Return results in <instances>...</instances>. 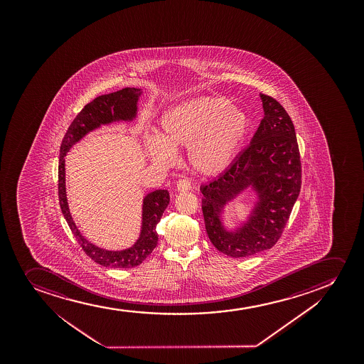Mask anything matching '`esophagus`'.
<instances>
[{"label":"esophagus","instance_id":"34e87169","mask_svg":"<svg viewBox=\"0 0 364 364\" xmlns=\"http://www.w3.org/2000/svg\"><path fill=\"white\" fill-rule=\"evenodd\" d=\"M176 188L178 192H187L191 189V182L187 178H181V180L177 181Z\"/></svg>","mask_w":364,"mask_h":364}]
</instances>
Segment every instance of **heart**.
I'll use <instances>...</instances> for the list:
<instances>
[{
  "label": "heart",
  "mask_w": 364,
  "mask_h": 364,
  "mask_svg": "<svg viewBox=\"0 0 364 364\" xmlns=\"http://www.w3.org/2000/svg\"><path fill=\"white\" fill-rule=\"evenodd\" d=\"M160 136L144 139L153 163H175L173 148L187 146L191 166L203 176L220 175L237 158L249 131V117L222 97H196L172 105L160 117Z\"/></svg>",
  "instance_id": "1"
}]
</instances>
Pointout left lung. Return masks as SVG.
Segmentation results:
<instances>
[{"label":"left lung","mask_w":364,"mask_h":364,"mask_svg":"<svg viewBox=\"0 0 364 364\" xmlns=\"http://www.w3.org/2000/svg\"><path fill=\"white\" fill-rule=\"evenodd\" d=\"M264 119L250 144L226 171L201 186L205 228L218 251L247 257L271 249L283 233L301 188L300 151L293 122L274 98L259 93ZM252 197L245 218L226 225V206Z\"/></svg>","instance_id":"obj_1"}]
</instances>
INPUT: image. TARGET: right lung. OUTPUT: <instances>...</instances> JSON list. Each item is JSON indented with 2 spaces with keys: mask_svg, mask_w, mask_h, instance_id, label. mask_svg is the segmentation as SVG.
Segmentation results:
<instances>
[{
  "mask_svg": "<svg viewBox=\"0 0 364 364\" xmlns=\"http://www.w3.org/2000/svg\"><path fill=\"white\" fill-rule=\"evenodd\" d=\"M142 88L126 87L117 92L97 97L85 105L76 115L74 122L64 136L59 151L58 193L59 204L64 218L70 227L86 255L103 267L132 268L142 264L151 255L158 244L156 225L159 223L164 211L170 203L167 189H155L146 193L142 200L141 228L134 244L120 250H108L97 247L80 232L71 216L68 204L67 184H65V156L76 143H79L90 132L98 130L102 126L122 122H134L138 115V100L142 96Z\"/></svg>",
  "mask_w": 364,
  "mask_h": 364,
  "instance_id": "add662e5",
  "label": "right lung"
}]
</instances>
